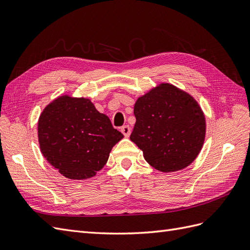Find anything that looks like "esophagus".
<instances>
[{
    "mask_svg": "<svg viewBox=\"0 0 250 250\" xmlns=\"http://www.w3.org/2000/svg\"><path fill=\"white\" fill-rule=\"evenodd\" d=\"M121 132H123V134L125 137H129L131 134V127L129 125H124L121 127Z\"/></svg>",
    "mask_w": 250,
    "mask_h": 250,
    "instance_id": "esophagus-1",
    "label": "esophagus"
}]
</instances>
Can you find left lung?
I'll list each match as a JSON object with an SVG mask.
<instances>
[{"mask_svg":"<svg viewBox=\"0 0 250 250\" xmlns=\"http://www.w3.org/2000/svg\"><path fill=\"white\" fill-rule=\"evenodd\" d=\"M130 139L153 168L174 172L186 168L200 153L206 121L195 99L169 83L139 97Z\"/></svg>","mask_w":250,"mask_h":250,"instance_id":"1","label":"left lung"}]
</instances>
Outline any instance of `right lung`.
<instances>
[{
	"mask_svg": "<svg viewBox=\"0 0 250 250\" xmlns=\"http://www.w3.org/2000/svg\"><path fill=\"white\" fill-rule=\"evenodd\" d=\"M46 161L70 180H85L104 168L124 135L89 99L61 96L44 108L38 123Z\"/></svg>",
	"mask_w": 250,
	"mask_h": 250,
	"instance_id": "obj_1",
	"label": "right lung"
}]
</instances>
